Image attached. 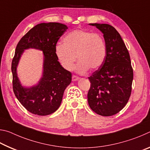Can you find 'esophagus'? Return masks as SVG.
<instances>
[{"label": "esophagus", "instance_id": "34e87169", "mask_svg": "<svg viewBox=\"0 0 150 150\" xmlns=\"http://www.w3.org/2000/svg\"><path fill=\"white\" fill-rule=\"evenodd\" d=\"M79 77H77V76L76 75H73L72 76V81H77L79 79Z\"/></svg>", "mask_w": 150, "mask_h": 150}]
</instances>
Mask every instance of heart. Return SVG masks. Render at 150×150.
<instances>
[{
    "label": "heart",
    "mask_w": 150,
    "mask_h": 150,
    "mask_svg": "<svg viewBox=\"0 0 150 150\" xmlns=\"http://www.w3.org/2000/svg\"><path fill=\"white\" fill-rule=\"evenodd\" d=\"M55 55L67 70L73 69L77 57V71L85 73L88 69L96 70L101 67L106 55V45L98 33L75 30L65 35L63 44L57 45Z\"/></svg>",
    "instance_id": "obj_1"
}]
</instances>
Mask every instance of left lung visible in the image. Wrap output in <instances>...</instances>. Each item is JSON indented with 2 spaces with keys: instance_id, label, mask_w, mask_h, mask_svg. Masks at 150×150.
<instances>
[{
  "instance_id": "8db88e82",
  "label": "left lung",
  "mask_w": 150,
  "mask_h": 150,
  "mask_svg": "<svg viewBox=\"0 0 150 150\" xmlns=\"http://www.w3.org/2000/svg\"><path fill=\"white\" fill-rule=\"evenodd\" d=\"M103 32L106 45L103 64L89 77L88 103L92 110L103 116L119 112L132 92L133 69L130 54L120 35L107 24H89Z\"/></svg>"
}]
</instances>
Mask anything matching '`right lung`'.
<instances>
[{
  "mask_svg": "<svg viewBox=\"0 0 150 150\" xmlns=\"http://www.w3.org/2000/svg\"><path fill=\"white\" fill-rule=\"evenodd\" d=\"M67 28L57 22L39 24L30 30L16 45L11 66L13 91L22 106L34 115L45 116L56 111L65 89L71 82V73L61 65L55 55L57 42ZM29 48L43 52V74L36 86L24 88L17 76L16 68L24 50Z\"/></svg>",
  "mask_w": 150,
  "mask_h": 150,
  "instance_id": "add662e5",
  "label": "right lung"
}]
</instances>
